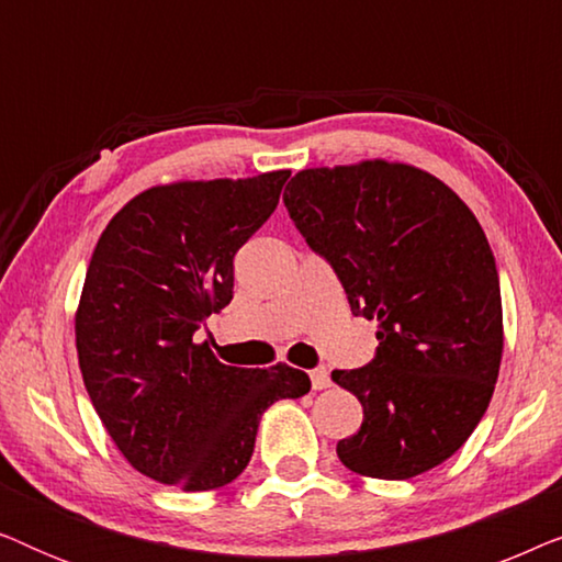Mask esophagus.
Here are the masks:
<instances>
[{
	"mask_svg": "<svg viewBox=\"0 0 562 562\" xmlns=\"http://www.w3.org/2000/svg\"><path fill=\"white\" fill-rule=\"evenodd\" d=\"M310 379H312V389H314V391L327 389L329 383H333V381H329V371H327V368H314V371L310 373Z\"/></svg>",
	"mask_w": 562,
	"mask_h": 562,
	"instance_id": "1",
	"label": "esophagus"
}]
</instances>
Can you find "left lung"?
<instances>
[{
	"label": "left lung",
	"instance_id": "left-lung-1",
	"mask_svg": "<svg viewBox=\"0 0 562 562\" xmlns=\"http://www.w3.org/2000/svg\"><path fill=\"white\" fill-rule=\"evenodd\" d=\"M283 204L352 314L379 322L371 363L333 371L363 404L337 458L383 481L445 463L488 409L504 350L496 260L475 214L432 173L381 158L304 168Z\"/></svg>",
	"mask_w": 562,
	"mask_h": 562
}]
</instances>
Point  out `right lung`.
Segmentation results:
<instances>
[{
    "instance_id": "add662e5",
    "label": "right lung",
    "mask_w": 562,
    "mask_h": 562,
    "mask_svg": "<svg viewBox=\"0 0 562 562\" xmlns=\"http://www.w3.org/2000/svg\"><path fill=\"white\" fill-rule=\"evenodd\" d=\"M289 176L153 187L99 237L76 310L79 368L114 445L153 481L183 491L235 481L260 414L312 389L286 363H220L202 340L206 317L233 299L235 252L271 217Z\"/></svg>"
}]
</instances>
